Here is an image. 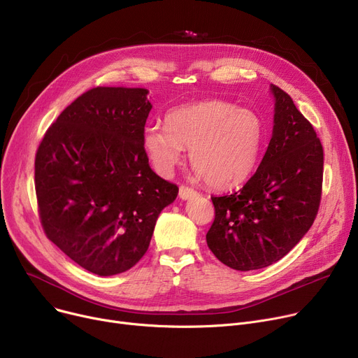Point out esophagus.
Returning a JSON list of instances; mask_svg holds the SVG:
<instances>
[{
    "instance_id": "1",
    "label": "esophagus",
    "mask_w": 358,
    "mask_h": 358,
    "mask_svg": "<svg viewBox=\"0 0 358 358\" xmlns=\"http://www.w3.org/2000/svg\"><path fill=\"white\" fill-rule=\"evenodd\" d=\"M178 194H180L181 200H188V199L194 197L197 194V192L194 188L188 187V185H180V193Z\"/></svg>"
}]
</instances>
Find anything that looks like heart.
<instances>
[{
	"label": "heart",
	"instance_id": "heart-1",
	"mask_svg": "<svg viewBox=\"0 0 358 358\" xmlns=\"http://www.w3.org/2000/svg\"><path fill=\"white\" fill-rule=\"evenodd\" d=\"M165 124L144 131V147L157 171L171 174L184 148H189L197 173L220 189L239 185L252 174L265 138L256 112L219 99L180 106L166 115Z\"/></svg>",
	"mask_w": 358,
	"mask_h": 358
}]
</instances>
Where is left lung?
Masks as SVG:
<instances>
[{
    "instance_id": "obj_1",
    "label": "left lung",
    "mask_w": 358,
    "mask_h": 358,
    "mask_svg": "<svg viewBox=\"0 0 358 358\" xmlns=\"http://www.w3.org/2000/svg\"><path fill=\"white\" fill-rule=\"evenodd\" d=\"M273 132L256 173L229 196L211 197L210 250L236 271L266 268L313 226L321 203L324 151L311 122L272 85Z\"/></svg>"
}]
</instances>
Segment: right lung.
Listing matches in <instances>:
<instances>
[{
    "mask_svg": "<svg viewBox=\"0 0 358 358\" xmlns=\"http://www.w3.org/2000/svg\"><path fill=\"white\" fill-rule=\"evenodd\" d=\"M147 89L93 87L45 131L34 185L47 239L86 271L122 273L148 250L178 187L157 176L144 147Z\"/></svg>",
    "mask_w": 358,
    "mask_h": 358,
    "instance_id": "right-lung-1",
    "label": "right lung"
}]
</instances>
